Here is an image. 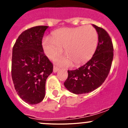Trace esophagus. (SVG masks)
Wrapping results in <instances>:
<instances>
[{
    "instance_id": "esophagus-1",
    "label": "esophagus",
    "mask_w": 128,
    "mask_h": 128,
    "mask_svg": "<svg viewBox=\"0 0 128 128\" xmlns=\"http://www.w3.org/2000/svg\"><path fill=\"white\" fill-rule=\"evenodd\" d=\"M59 68H58V67H56V66H54V68H53V71H54V72H57L58 71V70H59Z\"/></svg>"
}]
</instances>
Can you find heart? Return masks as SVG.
Returning a JSON list of instances; mask_svg holds the SVG:
<instances>
[{"label":"heart","mask_w":128,"mask_h":128,"mask_svg":"<svg viewBox=\"0 0 128 128\" xmlns=\"http://www.w3.org/2000/svg\"><path fill=\"white\" fill-rule=\"evenodd\" d=\"M98 43V33L91 25L76 28H62L52 33V38H44L42 47L50 59L60 54L64 49L66 57L56 59L58 63L74 66L84 64L94 54Z\"/></svg>","instance_id":"obj_1"}]
</instances>
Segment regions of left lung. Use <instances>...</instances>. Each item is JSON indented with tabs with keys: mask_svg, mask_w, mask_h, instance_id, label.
I'll list each match as a JSON object with an SVG mask.
<instances>
[{
	"mask_svg": "<svg viewBox=\"0 0 128 128\" xmlns=\"http://www.w3.org/2000/svg\"><path fill=\"white\" fill-rule=\"evenodd\" d=\"M98 34V42L92 58L76 70H68L65 87L75 94L89 93L98 88L110 71L113 58L112 40L104 28L93 24Z\"/></svg>",
	"mask_w": 128,
	"mask_h": 128,
	"instance_id": "8db88e82",
	"label": "left lung"
}]
</instances>
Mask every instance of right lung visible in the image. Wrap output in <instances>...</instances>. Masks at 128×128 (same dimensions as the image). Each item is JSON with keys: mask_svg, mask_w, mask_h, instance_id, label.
<instances>
[{"mask_svg": "<svg viewBox=\"0 0 128 128\" xmlns=\"http://www.w3.org/2000/svg\"><path fill=\"white\" fill-rule=\"evenodd\" d=\"M48 26L32 27L21 33L12 50V77L17 94L26 103L38 104L45 96L53 65L44 54L42 40Z\"/></svg>", "mask_w": 128, "mask_h": 128, "instance_id": "add662e5", "label": "right lung"}]
</instances>
